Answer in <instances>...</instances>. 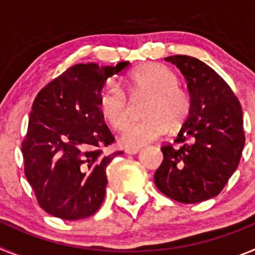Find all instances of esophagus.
<instances>
[{
	"label": "esophagus",
	"mask_w": 255,
	"mask_h": 255,
	"mask_svg": "<svg viewBox=\"0 0 255 255\" xmlns=\"http://www.w3.org/2000/svg\"><path fill=\"white\" fill-rule=\"evenodd\" d=\"M139 150H140L139 148H126L125 153H126V154H136Z\"/></svg>",
	"instance_id": "34e87169"
}]
</instances>
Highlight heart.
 <instances>
[{"mask_svg": "<svg viewBox=\"0 0 255 255\" xmlns=\"http://www.w3.org/2000/svg\"><path fill=\"white\" fill-rule=\"evenodd\" d=\"M132 92L152 94L145 108L147 119L125 126L120 143L125 147H140L163 136L170 126L176 129L185 123L191 110V98L179 87V78L170 67L148 64L135 70L128 78ZM98 107L103 119L114 129H121L130 117V105L120 84L110 80L98 96Z\"/></svg>", "mask_w": 255, "mask_h": 255, "instance_id": "1", "label": "heart"}]
</instances>
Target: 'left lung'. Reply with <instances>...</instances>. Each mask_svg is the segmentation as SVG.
<instances>
[{
  "label": "left lung",
  "mask_w": 255,
  "mask_h": 255,
  "mask_svg": "<svg viewBox=\"0 0 255 255\" xmlns=\"http://www.w3.org/2000/svg\"><path fill=\"white\" fill-rule=\"evenodd\" d=\"M185 76L191 98L188 119L175 143L161 148L154 173L161 193L180 203H200L222 191L238 168L245 134L243 110L230 85L215 70L190 56L164 58Z\"/></svg>",
  "instance_id": "8db88e82"
}]
</instances>
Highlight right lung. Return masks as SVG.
I'll list each match as a JSON object with an SVG mask.
<instances>
[{
	"mask_svg": "<svg viewBox=\"0 0 255 255\" xmlns=\"http://www.w3.org/2000/svg\"><path fill=\"white\" fill-rule=\"evenodd\" d=\"M129 66L78 64L37 94L21 143L24 172L40 208L67 221L94 215L106 194L108 163L123 152L105 154L115 141L98 107L110 76Z\"/></svg>",
	"mask_w": 255,
	"mask_h": 255,
	"instance_id": "right-lung-1",
	"label": "right lung"
}]
</instances>
